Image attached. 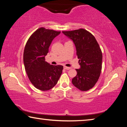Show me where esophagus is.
Instances as JSON below:
<instances>
[{
	"instance_id": "1",
	"label": "esophagus",
	"mask_w": 127,
	"mask_h": 127,
	"mask_svg": "<svg viewBox=\"0 0 127 127\" xmlns=\"http://www.w3.org/2000/svg\"><path fill=\"white\" fill-rule=\"evenodd\" d=\"M64 69H66V70H69V69H70V68L67 67V66H64Z\"/></svg>"
}]
</instances>
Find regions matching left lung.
Listing matches in <instances>:
<instances>
[{"label": "left lung", "mask_w": 127, "mask_h": 127, "mask_svg": "<svg viewBox=\"0 0 127 127\" xmlns=\"http://www.w3.org/2000/svg\"><path fill=\"white\" fill-rule=\"evenodd\" d=\"M75 45L79 69L72 79L75 87L85 91L92 89L98 81L102 68V54L99 45L92 34L84 29L62 31Z\"/></svg>", "instance_id": "1"}]
</instances>
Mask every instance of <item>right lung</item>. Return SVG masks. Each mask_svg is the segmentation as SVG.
<instances>
[{"label": "right lung", "mask_w": 127, "mask_h": 127, "mask_svg": "<svg viewBox=\"0 0 127 127\" xmlns=\"http://www.w3.org/2000/svg\"><path fill=\"white\" fill-rule=\"evenodd\" d=\"M60 31L41 27L29 38L23 53V63L28 77L34 86L41 91L52 89L62 73L63 66L53 65L45 61V56L54 38Z\"/></svg>", "instance_id": "add662e5"}]
</instances>
